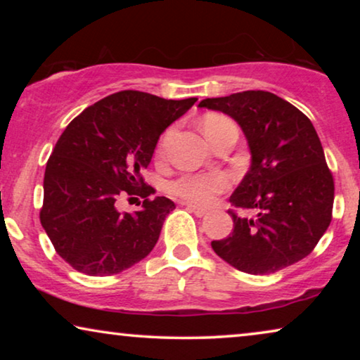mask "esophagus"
<instances>
[{
    "instance_id": "1",
    "label": "esophagus",
    "mask_w": 360,
    "mask_h": 360,
    "mask_svg": "<svg viewBox=\"0 0 360 360\" xmlns=\"http://www.w3.org/2000/svg\"><path fill=\"white\" fill-rule=\"evenodd\" d=\"M185 206H186V210L190 211V213H193L195 216H198V218H203V216L206 214V210L200 208V206H196V205H191V203H186Z\"/></svg>"
}]
</instances>
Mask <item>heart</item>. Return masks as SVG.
I'll return each instance as SVG.
<instances>
[{"label": "heart", "instance_id": "1", "mask_svg": "<svg viewBox=\"0 0 360 360\" xmlns=\"http://www.w3.org/2000/svg\"><path fill=\"white\" fill-rule=\"evenodd\" d=\"M231 124H234V122L229 117L221 115H208L203 120V131L208 141H211L223 127ZM167 139H169V132L162 141L160 149L165 146ZM229 185V176L223 172H191V174H184L172 181L170 191L193 205L208 206L213 203L216 195L228 190Z\"/></svg>", "mask_w": 360, "mask_h": 360}]
</instances>
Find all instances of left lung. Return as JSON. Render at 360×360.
Instances as JSON below:
<instances>
[{
  "mask_svg": "<svg viewBox=\"0 0 360 360\" xmlns=\"http://www.w3.org/2000/svg\"><path fill=\"white\" fill-rule=\"evenodd\" d=\"M200 108L221 111L243 129L250 167L231 195L233 233L211 248L240 272H278L311 254L331 223L334 181L311 121L270 91L206 98Z\"/></svg>",
  "mask_w": 360,
  "mask_h": 360,
  "instance_id": "left-lung-1",
  "label": "left lung"
}]
</instances>
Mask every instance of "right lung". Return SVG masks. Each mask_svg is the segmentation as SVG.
<instances>
[{
    "label": "right lung",
    "instance_id": "obj_1",
    "mask_svg": "<svg viewBox=\"0 0 360 360\" xmlns=\"http://www.w3.org/2000/svg\"><path fill=\"white\" fill-rule=\"evenodd\" d=\"M198 98L165 100L124 90L80 112L58 137L44 175L41 224L57 254L78 272L115 275L150 254L175 203L146 186L141 172L157 141ZM145 198L134 214L117 200Z\"/></svg>",
    "mask_w": 360,
    "mask_h": 360
}]
</instances>
